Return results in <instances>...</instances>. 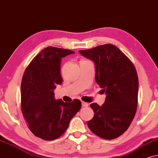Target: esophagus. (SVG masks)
<instances>
[{
  "instance_id": "esophagus-1",
  "label": "esophagus",
  "mask_w": 158,
  "mask_h": 158,
  "mask_svg": "<svg viewBox=\"0 0 158 158\" xmlns=\"http://www.w3.org/2000/svg\"><path fill=\"white\" fill-rule=\"evenodd\" d=\"M81 106H82V107H88L89 106V104L85 102H81Z\"/></svg>"
}]
</instances>
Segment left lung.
I'll use <instances>...</instances> for the list:
<instances>
[{"label": "left lung", "mask_w": 158, "mask_h": 158, "mask_svg": "<svg viewBox=\"0 0 158 158\" xmlns=\"http://www.w3.org/2000/svg\"><path fill=\"white\" fill-rule=\"evenodd\" d=\"M79 52L94 62L96 82L106 94L102 106L96 102L90 105L94 114L87 122L88 127L101 138L118 137L128 129L136 114L139 80L135 67L111 44Z\"/></svg>", "instance_id": "8db88e82"}]
</instances>
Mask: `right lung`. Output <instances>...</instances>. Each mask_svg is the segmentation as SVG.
<instances>
[{
	"mask_svg": "<svg viewBox=\"0 0 158 158\" xmlns=\"http://www.w3.org/2000/svg\"><path fill=\"white\" fill-rule=\"evenodd\" d=\"M74 53L70 50L48 47L34 58L23 75L21 102L29 129L37 137L54 140L68 128L81 107V101L56 100L54 89L61 85V58Z\"/></svg>",
	"mask_w": 158,
	"mask_h": 158,
	"instance_id": "obj_1",
	"label": "right lung"
}]
</instances>
